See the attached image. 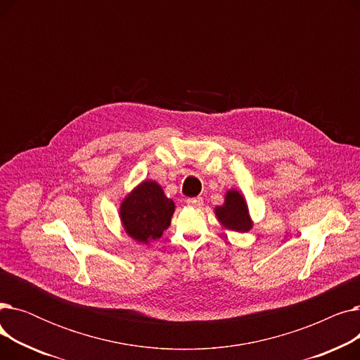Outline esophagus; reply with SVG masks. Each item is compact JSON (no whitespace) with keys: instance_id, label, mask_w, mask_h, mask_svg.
<instances>
[{"instance_id":"34e87169","label":"esophagus","mask_w":360,"mask_h":360,"mask_svg":"<svg viewBox=\"0 0 360 360\" xmlns=\"http://www.w3.org/2000/svg\"><path fill=\"white\" fill-rule=\"evenodd\" d=\"M186 204L191 205V207H201V205H202V198H201V197L186 198Z\"/></svg>"}]
</instances>
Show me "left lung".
Segmentation results:
<instances>
[{
  "label": "left lung",
  "instance_id": "8db88e82",
  "mask_svg": "<svg viewBox=\"0 0 360 360\" xmlns=\"http://www.w3.org/2000/svg\"><path fill=\"white\" fill-rule=\"evenodd\" d=\"M214 214L223 231L247 233L254 228L248 202L236 188L224 193V202L214 207Z\"/></svg>",
  "mask_w": 360,
  "mask_h": 360
}]
</instances>
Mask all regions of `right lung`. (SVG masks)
Listing matches in <instances>:
<instances>
[{
  "label": "right lung",
  "mask_w": 360,
  "mask_h": 360,
  "mask_svg": "<svg viewBox=\"0 0 360 360\" xmlns=\"http://www.w3.org/2000/svg\"><path fill=\"white\" fill-rule=\"evenodd\" d=\"M175 202L165 195L153 179H144L122 198L120 219L124 232L139 243L148 245L159 239L170 226Z\"/></svg>",
  "instance_id": "add662e5"
}]
</instances>
